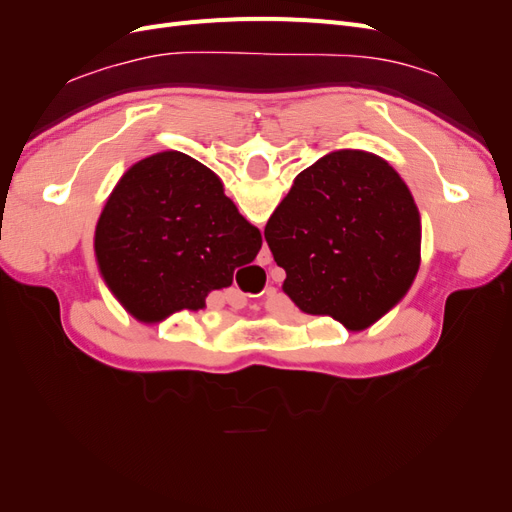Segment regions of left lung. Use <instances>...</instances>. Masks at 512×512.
<instances>
[{
	"mask_svg": "<svg viewBox=\"0 0 512 512\" xmlns=\"http://www.w3.org/2000/svg\"><path fill=\"white\" fill-rule=\"evenodd\" d=\"M301 312L363 331L397 305L421 265V215L397 170L339 149L294 179L265 226Z\"/></svg>",
	"mask_w": 512,
	"mask_h": 512,
	"instance_id": "left-lung-1",
	"label": "left lung"
}]
</instances>
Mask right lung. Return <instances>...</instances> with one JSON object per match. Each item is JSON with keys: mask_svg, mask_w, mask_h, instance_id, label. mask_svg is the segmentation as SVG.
<instances>
[{"mask_svg": "<svg viewBox=\"0 0 512 512\" xmlns=\"http://www.w3.org/2000/svg\"><path fill=\"white\" fill-rule=\"evenodd\" d=\"M260 245V230L224 194L218 175L181 151L134 164L96 226L104 282L143 322L203 309L207 294L230 286Z\"/></svg>", "mask_w": 512, "mask_h": 512, "instance_id": "right-lung-1", "label": "right lung"}]
</instances>
